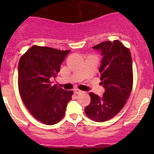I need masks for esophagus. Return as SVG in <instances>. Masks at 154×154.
<instances>
[{
  "label": "esophagus",
  "mask_w": 154,
  "mask_h": 154,
  "mask_svg": "<svg viewBox=\"0 0 154 154\" xmlns=\"http://www.w3.org/2000/svg\"><path fill=\"white\" fill-rule=\"evenodd\" d=\"M74 93H75V94H79V93H82V91L77 89V88H75V89H74Z\"/></svg>",
  "instance_id": "34e87169"
}]
</instances>
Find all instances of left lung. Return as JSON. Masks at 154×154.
I'll list each match as a JSON object with an SVG mask.
<instances>
[{
    "instance_id": "obj_1",
    "label": "left lung",
    "mask_w": 154,
    "mask_h": 154,
    "mask_svg": "<svg viewBox=\"0 0 154 154\" xmlns=\"http://www.w3.org/2000/svg\"><path fill=\"white\" fill-rule=\"evenodd\" d=\"M93 48L103 57L99 72L105 92L101 97L90 93L91 103L85 112L93 121L103 122L115 116L129 98L133 80L132 57L119 40L102 42Z\"/></svg>"
}]
</instances>
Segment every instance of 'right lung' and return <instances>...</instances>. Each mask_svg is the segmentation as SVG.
Returning <instances> with one entry per match:
<instances>
[{
	"mask_svg": "<svg viewBox=\"0 0 154 154\" xmlns=\"http://www.w3.org/2000/svg\"><path fill=\"white\" fill-rule=\"evenodd\" d=\"M70 52L33 45L21 57L18 85L21 98L31 114L48 125L58 123L64 116L72 91L53 85L61 64Z\"/></svg>",
	"mask_w": 154,
	"mask_h": 154,
	"instance_id": "1",
	"label": "right lung"
}]
</instances>
